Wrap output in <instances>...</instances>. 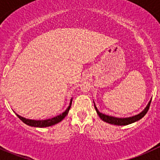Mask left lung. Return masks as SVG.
<instances>
[{"label":"left lung","instance_id":"left-lung-1","mask_svg":"<svg viewBox=\"0 0 160 160\" xmlns=\"http://www.w3.org/2000/svg\"><path fill=\"white\" fill-rule=\"evenodd\" d=\"M151 101L152 99L150 100L149 102L148 103V104L146 105V107L145 108V109L142 111V112H140L139 114H136V115H134V116H132V117H128V118H116V117H113V116L102 114V113L100 112V111H98V109L97 108L94 102H93V104H94L95 110H96L98 116H99L100 118H101V120H103L105 122H108V123L109 124H111V125H129V124L134 123V122H137V121L140 120V119L142 118L146 115V114L147 113V111L149 108L150 104H151Z\"/></svg>","mask_w":160,"mask_h":160}]
</instances>
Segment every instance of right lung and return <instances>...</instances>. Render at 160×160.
<instances>
[{
  "instance_id": "1",
  "label": "right lung",
  "mask_w": 160,
  "mask_h": 160,
  "mask_svg": "<svg viewBox=\"0 0 160 160\" xmlns=\"http://www.w3.org/2000/svg\"><path fill=\"white\" fill-rule=\"evenodd\" d=\"M72 98H71L70 102V105L69 107L66 109V111L64 112H62V114H59V115L56 116L54 118H49V119H46V120H32V119H28V118H25L22 117L19 114H16V115L26 125H29V126L32 127H36V128H45V127H49V126H52V125H54L56 124L59 123L68 114L69 111H70L71 104H72Z\"/></svg>"
}]
</instances>
